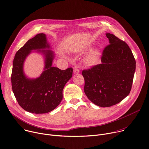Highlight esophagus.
<instances>
[{"label": "esophagus", "instance_id": "esophagus-1", "mask_svg": "<svg viewBox=\"0 0 149 149\" xmlns=\"http://www.w3.org/2000/svg\"><path fill=\"white\" fill-rule=\"evenodd\" d=\"M73 73L74 74H78L79 73V70L77 68H73Z\"/></svg>", "mask_w": 149, "mask_h": 149}]
</instances>
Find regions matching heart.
I'll return each mask as SVG.
<instances>
[{"label": "heart", "instance_id": "1", "mask_svg": "<svg viewBox=\"0 0 149 149\" xmlns=\"http://www.w3.org/2000/svg\"><path fill=\"white\" fill-rule=\"evenodd\" d=\"M99 56L100 50L98 49H93L86 57L85 62L88 65H94L97 62Z\"/></svg>", "mask_w": 149, "mask_h": 149}]
</instances>
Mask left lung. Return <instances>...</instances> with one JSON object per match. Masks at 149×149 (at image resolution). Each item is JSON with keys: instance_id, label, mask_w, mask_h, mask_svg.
Here are the masks:
<instances>
[{"instance_id": "obj_1", "label": "left lung", "mask_w": 149, "mask_h": 149, "mask_svg": "<svg viewBox=\"0 0 149 149\" xmlns=\"http://www.w3.org/2000/svg\"><path fill=\"white\" fill-rule=\"evenodd\" d=\"M109 44L103 52L102 63L82 72L84 92L95 104L107 107L115 105L130 92L136 61L126 43L106 33Z\"/></svg>"}]
</instances>
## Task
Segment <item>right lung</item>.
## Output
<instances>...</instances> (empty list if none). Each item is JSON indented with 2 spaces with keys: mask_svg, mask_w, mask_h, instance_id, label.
Segmentation results:
<instances>
[{
  "mask_svg": "<svg viewBox=\"0 0 149 149\" xmlns=\"http://www.w3.org/2000/svg\"><path fill=\"white\" fill-rule=\"evenodd\" d=\"M45 33L29 39L16 53L13 62L12 87L19 104L26 111L43 114L49 113L60 104L63 90L72 78L73 69L61 70L53 67L55 54L51 50ZM33 52L41 54L44 58V71L40 77L30 78L24 72V63Z\"/></svg>",
  "mask_w": 149,
  "mask_h": 149,
  "instance_id": "right-lung-1",
  "label": "right lung"
}]
</instances>
